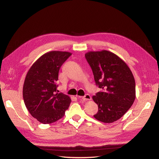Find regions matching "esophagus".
Here are the masks:
<instances>
[{"instance_id": "34e87169", "label": "esophagus", "mask_w": 159, "mask_h": 159, "mask_svg": "<svg viewBox=\"0 0 159 159\" xmlns=\"http://www.w3.org/2000/svg\"><path fill=\"white\" fill-rule=\"evenodd\" d=\"M78 98H82L83 100H84V101H90L91 97V96L89 95V94H86L85 96L84 97H80V96H77Z\"/></svg>"}]
</instances>
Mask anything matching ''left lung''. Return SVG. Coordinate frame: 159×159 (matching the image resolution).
Returning <instances> with one entry per match:
<instances>
[{
	"instance_id": "1",
	"label": "left lung",
	"mask_w": 159,
	"mask_h": 159,
	"mask_svg": "<svg viewBox=\"0 0 159 159\" xmlns=\"http://www.w3.org/2000/svg\"><path fill=\"white\" fill-rule=\"evenodd\" d=\"M85 57L92 69L96 84L101 88L92 97L98 107L93 116L104 123L115 122L128 111L135 101L133 75L126 62L107 50L89 52Z\"/></svg>"
}]
</instances>
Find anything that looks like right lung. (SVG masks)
Listing matches in <instances>:
<instances>
[{
	"mask_svg": "<svg viewBox=\"0 0 159 159\" xmlns=\"http://www.w3.org/2000/svg\"><path fill=\"white\" fill-rule=\"evenodd\" d=\"M71 53L52 51L44 53L33 64L25 78L22 95L30 113L39 122L51 124L61 119L71 100L57 93L58 71Z\"/></svg>",
	"mask_w": 159,
	"mask_h": 159,
	"instance_id": "obj_1",
	"label": "right lung"
}]
</instances>
